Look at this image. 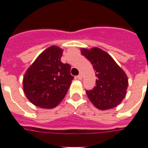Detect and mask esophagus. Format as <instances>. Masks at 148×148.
<instances>
[{
  "instance_id": "obj_1",
  "label": "esophagus",
  "mask_w": 148,
  "mask_h": 148,
  "mask_svg": "<svg viewBox=\"0 0 148 148\" xmlns=\"http://www.w3.org/2000/svg\"><path fill=\"white\" fill-rule=\"evenodd\" d=\"M77 78L78 80H82V74H78L77 76Z\"/></svg>"
}]
</instances>
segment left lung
Wrapping results in <instances>:
<instances>
[{"instance_id":"obj_1","label":"left lung","mask_w":148,"mask_h":148,"mask_svg":"<svg viewBox=\"0 0 148 148\" xmlns=\"http://www.w3.org/2000/svg\"><path fill=\"white\" fill-rule=\"evenodd\" d=\"M81 51L93 65L97 77L96 86L86 90L90 101L101 110L117 106L126 94L128 85L127 75L113 58L102 50L94 47L82 49Z\"/></svg>"}]
</instances>
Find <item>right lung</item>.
<instances>
[{
    "mask_svg": "<svg viewBox=\"0 0 148 148\" xmlns=\"http://www.w3.org/2000/svg\"><path fill=\"white\" fill-rule=\"evenodd\" d=\"M62 50L51 46L42 52L27 69L23 80L27 99L40 108L52 109L65 97L74 76L71 66L62 63Z\"/></svg>",
    "mask_w": 148,
    "mask_h": 148,
    "instance_id": "1",
    "label": "right lung"
}]
</instances>
